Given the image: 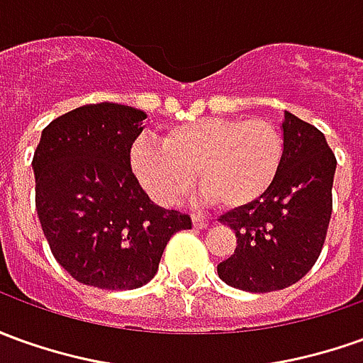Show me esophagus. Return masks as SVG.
<instances>
[{"mask_svg": "<svg viewBox=\"0 0 363 363\" xmlns=\"http://www.w3.org/2000/svg\"><path fill=\"white\" fill-rule=\"evenodd\" d=\"M191 221H194V227H196V229H206L207 225H209L207 217H203V215H194Z\"/></svg>", "mask_w": 363, "mask_h": 363, "instance_id": "esophagus-1", "label": "esophagus"}]
</instances>
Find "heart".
<instances>
[{"label":"heart","mask_w":363,"mask_h":363,"mask_svg":"<svg viewBox=\"0 0 363 363\" xmlns=\"http://www.w3.org/2000/svg\"><path fill=\"white\" fill-rule=\"evenodd\" d=\"M282 160L284 136L262 118H199L167 130L162 146L138 140L130 150L140 186L169 207L189 196L196 179L223 209L251 206L271 189Z\"/></svg>","instance_id":"1"}]
</instances>
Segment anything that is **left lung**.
I'll use <instances>...</instances> for the list:
<instances>
[{"instance_id": "8db88e82", "label": "left lung", "mask_w": 363, "mask_h": 363, "mask_svg": "<svg viewBox=\"0 0 363 363\" xmlns=\"http://www.w3.org/2000/svg\"><path fill=\"white\" fill-rule=\"evenodd\" d=\"M284 160L271 189L255 203L221 215L237 237L217 264L219 279L247 292L298 282L318 261L332 217L336 156L316 126L284 112Z\"/></svg>"}]
</instances>
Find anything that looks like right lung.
<instances>
[{"mask_svg": "<svg viewBox=\"0 0 363 363\" xmlns=\"http://www.w3.org/2000/svg\"><path fill=\"white\" fill-rule=\"evenodd\" d=\"M146 114L101 102L55 118L35 150V207L52 257L74 281L132 291L154 279L191 217L156 206L130 166Z\"/></svg>", "mask_w": 363, "mask_h": 363, "instance_id": "add662e5", "label": "right lung"}]
</instances>
